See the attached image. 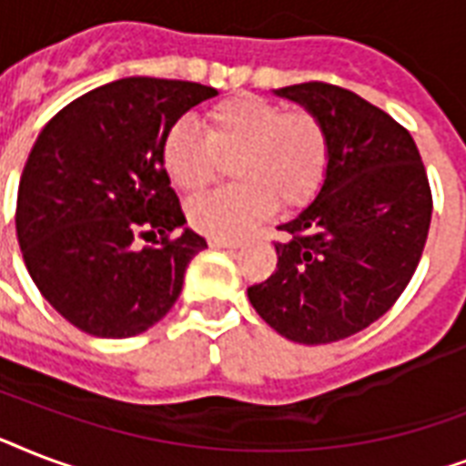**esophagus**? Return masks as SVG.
Segmentation results:
<instances>
[{"instance_id": "esophagus-1", "label": "esophagus", "mask_w": 466, "mask_h": 466, "mask_svg": "<svg viewBox=\"0 0 466 466\" xmlns=\"http://www.w3.org/2000/svg\"><path fill=\"white\" fill-rule=\"evenodd\" d=\"M208 244H210L212 248H229V251H234V248L241 247L239 241H227V239H210Z\"/></svg>"}]
</instances>
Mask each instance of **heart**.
<instances>
[{
	"mask_svg": "<svg viewBox=\"0 0 466 466\" xmlns=\"http://www.w3.org/2000/svg\"><path fill=\"white\" fill-rule=\"evenodd\" d=\"M232 164L234 188L190 200L188 222L205 237L237 241L283 210L309 205L324 186L329 135L309 111L234 94L205 113V135L188 123H174L161 137V167L186 193L210 186Z\"/></svg>",
	"mask_w": 466,
	"mask_h": 466,
	"instance_id": "obj_1",
	"label": "heart"
}]
</instances>
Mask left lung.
<instances>
[{"label": "left lung", "instance_id": "left-lung-1", "mask_svg": "<svg viewBox=\"0 0 466 466\" xmlns=\"http://www.w3.org/2000/svg\"><path fill=\"white\" fill-rule=\"evenodd\" d=\"M329 135L317 198L278 229V268L248 302L280 336L319 346L368 329L416 273L433 198L419 147L397 120L358 94L307 82L276 89Z\"/></svg>", "mask_w": 466, "mask_h": 466}]
</instances>
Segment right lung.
Returning a JSON list of instances; mask_svg holds the SVG:
<instances>
[{
    "mask_svg": "<svg viewBox=\"0 0 466 466\" xmlns=\"http://www.w3.org/2000/svg\"><path fill=\"white\" fill-rule=\"evenodd\" d=\"M215 94L127 76L75 98L40 130L18 183V247L40 295L84 333L130 339L152 329L208 248L183 227L161 137ZM149 233L153 247L140 248L137 237Z\"/></svg>",
    "mask_w": 466,
    "mask_h": 466,
    "instance_id": "1",
    "label": "right lung"
}]
</instances>
